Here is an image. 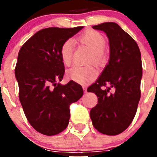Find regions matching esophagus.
Instances as JSON below:
<instances>
[{
    "mask_svg": "<svg viewBox=\"0 0 157 157\" xmlns=\"http://www.w3.org/2000/svg\"><path fill=\"white\" fill-rule=\"evenodd\" d=\"M83 91H84V93H86L87 92V90H86V86H83Z\"/></svg>",
    "mask_w": 157,
    "mask_h": 157,
    "instance_id": "1",
    "label": "esophagus"
}]
</instances>
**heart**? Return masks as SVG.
I'll use <instances>...</instances> for the list:
<instances>
[{
    "label": "heart",
    "mask_w": 157,
    "mask_h": 157,
    "mask_svg": "<svg viewBox=\"0 0 157 157\" xmlns=\"http://www.w3.org/2000/svg\"><path fill=\"white\" fill-rule=\"evenodd\" d=\"M80 42L92 52L89 63L99 64L102 60V52L106 47V41L104 36L97 31L90 30L85 33L80 39ZM74 49V41L72 39L66 40L60 49V55L63 64L68 66L71 64ZM67 75L71 80L81 84H86L94 80L97 71L93 67L74 66L67 71Z\"/></svg>",
    "instance_id": "b5f03b06"
}]
</instances>
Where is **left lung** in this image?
Listing matches in <instances>:
<instances>
[{
    "mask_svg": "<svg viewBox=\"0 0 157 157\" xmlns=\"http://www.w3.org/2000/svg\"><path fill=\"white\" fill-rule=\"evenodd\" d=\"M93 28L106 34L110 55L100 77L87 89L98 97L97 105L90 110V118L98 131L117 135L127 129L137 112L140 99L141 55L135 41L117 23L107 22ZM111 88L113 92H110Z\"/></svg>",
    "mask_w": 157,
    "mask_h": 157,
    "instance_id": "8db88e82",
    "label": "left lung"
}]
</instances>
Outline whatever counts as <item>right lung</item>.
Wrapping results in <instances>:
<instances>
[{
    "instance_id": "add662e5",
    "label": "right lung",
    "mask_w": 157,
    "mask_h": 157,
    "mask_svg": "<svg viewBox=\"0 0 157 157\" xmlns=\"http://www.w3.org/2000/svg\"><path fill=\"white\" fill-rule=\"evenodd\" d=\"M83 28L43 29L19 52L15 76L20 103L29 124L45 135H55L67 127L70 105L83 94L82 86L73 80L59 83L64 74L61 45Z\"/></svg>"
}]
</instances>
